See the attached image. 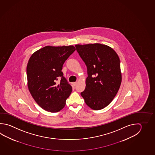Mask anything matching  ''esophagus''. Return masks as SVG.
<instances>
[{
    "label": "esophagus",
    "mask_w": 155,
    "mask_h": 155,
    "mask_svg": "<svg viewBox=\"0 0 155 155\" xmlns=\"http://www.w3.org/2000/svg\"><path fill=\"white\" fill-rule=\"evenodd\" d=\"M72 84L74 86H76V84H77V82H73L72 83Z\"/></svg>",
    "instance_id": "obj_1"
}]
</instances>
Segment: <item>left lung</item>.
<instances>
[{"label": "left lung", "instance_id": "obj_1", "mask_svg": "<svg viewBox=\"0 0 155 155\" xmlns=\"http://www.w3.org/2000/svg\"><path fill=\"white\" fill-rule=\"evenodd\" d=\"M75 47L87 68L86 87L81 95L92 109L101 110L112 101L121 86L120 58L107 45L96 43Z\"/></svg>", "mask_w": 155, "mask_h": 155}]
</instances>
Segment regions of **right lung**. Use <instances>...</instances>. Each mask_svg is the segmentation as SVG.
I'll list each match as a JSON object with an SVG mask.
<instances>
[{"instance_id": "right-lung-1", "label": "right lung", "mask_w": 155, "mask_h": 155, "mask_svg": "<svg viewBox=\"0 0 155 155\" xmlns=\"http://www.w3.org/2000/svg\"><path fill=\"white\" fill-rule=\"evenodd\" d=\"M75 51L73 45L46 46L32 54L27 66L28 90L44 110L57 113L64 107L72 87L63 76L65 61ZM61 79L59 83L56 81Z\"/></svg>"}]
</instances>
